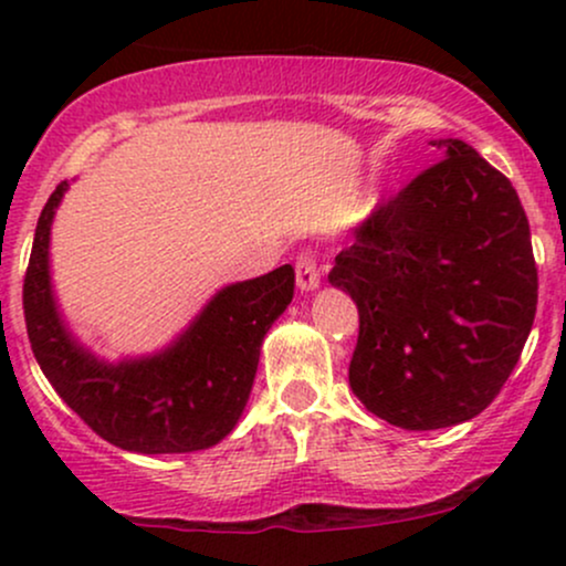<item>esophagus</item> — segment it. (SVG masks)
<instances>
[{"mask_svg":"<svg viewBox=\"0 0 566 566\" xmlns=\"http://www.w3.org/2000/svg\"><path fill=\"white\" fill-rule=\"evenodd\" d=\"M297 274V290L301 292H314L319 287V265H316V258L311 252H303L295 263Z\"/></svg>","mask_w":566,"mask_h":566,"instance_id":"esophagus-1","label":"esophagus"}]
</instances>
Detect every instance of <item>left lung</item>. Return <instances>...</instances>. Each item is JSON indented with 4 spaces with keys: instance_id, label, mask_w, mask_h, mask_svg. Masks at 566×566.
Listing matches in <instances>:
<instances>
[{
    "instance_id": "1",
    "label": "left lung",
    "mask_w": 566,
    "mask_h": 566,
    "mask_svg": "<svg viewBox=\"0 0 566 566\" xmlns=\"http://www.w3.org/2000/svg\"><path fill=\"white\" fill-rule=\"evenodd\" d=\"M431 146L444 159L356 226L329 271L359 308L350 391L407 431L465 423L490 407L537 308L516 188L469 143Z\"/></svg>"
}]
</instances>
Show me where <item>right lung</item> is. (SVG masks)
<instances>
[{
	"label": "right lung",
	"instance_id": "1",
	"mask_svg": "<svg viewBox=\"0 0 566 566\" xmlns=\"http://www.w3.org/2000/svg\"><path fill=\"white\" fill-rule=\"evenodd\" d=\"M69 184L63 180L39 216L23 311L44 378L97 437L140 454L216 447L242 418L263 337L295 292L292 265L220 287L165 348L101 359L71 333L50 271V233Z\"/></svg>",
	"mask_w": 566,
	"mask_h": 566
}]
</instances>
